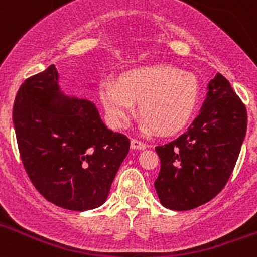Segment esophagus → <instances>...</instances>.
Here are the masks:
<instances>
[{
  "label": "esophagus",
  "mask_w": 257,
  "mask_h": 257,
  "mask_svg": "<svg viewBox=\"0 0 257 257\" xmlns=\"http://www.w3.org/2000/svg\"><path fill=\"white\" fill-rule=\"evenodd\" d=\"M131 148L134 149H144L147 148V144H145L144 142H142V140L139 139H131Z\"/></svg>",
  "instance_id": "34e87169"
}]
</instances>
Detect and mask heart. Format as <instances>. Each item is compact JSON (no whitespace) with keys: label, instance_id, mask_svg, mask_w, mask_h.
I'll list each match as a JSON object with an SVG mask.
<instances>
[{"label":"heart","instance_id":"b5f03b06","mask_svg":"<svg viewBox=\"0 0 257 257\" xmlns=\"http://www.w3.org/2000/svg\"><path fill=\"white\" fill-rule=\"evenodd\" d=\"M101 103L110 123L126 126L135 103L145 131L171 135L181 130L196 113L201 101V83L189 72L169 64H148L124 70L118 82L100 83Z\"/></svg>","mask_w":257,"mask_h":257}]
</instances>
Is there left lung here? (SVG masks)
Wrapping results in <instances>:
<instances>
[{
	"instance_id": "left-lung-1",
	"label": "left lung",
	"mask_w": 257,
	"mask_h": 257,
	"mask_svg": "<svg viewBox=\"0 0 257 257\" xmlns=\"http://www.w3.org/2000/svg\"><path fill=\"white\" fill-rule=\"evenodd\" d=\"M246 130L243 101L217 73L189 128L156 147L161 170L154 188L161 203L170 210L187 211L215 198L234 170Z\"/></svg>"
}]
</instances>
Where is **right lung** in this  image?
<instances>
[{
  "label": "right lung",
  "instance_id": "1",
  "mask_svg": "<svg viewBox=\"0 0 257 257\" xmlns=\"http://www.w3.org/2000/svg\"><path fill=\"white\" fill-rule=\"evenodd\" d=\"M13 122L23 166L40 194L72 211L103 205L130 139L106 128L92 103L63 96L55 65L22 83Z\"/></svg>",
  "mask_w": 257,
  "mask_h": 257
}]
</instances>
